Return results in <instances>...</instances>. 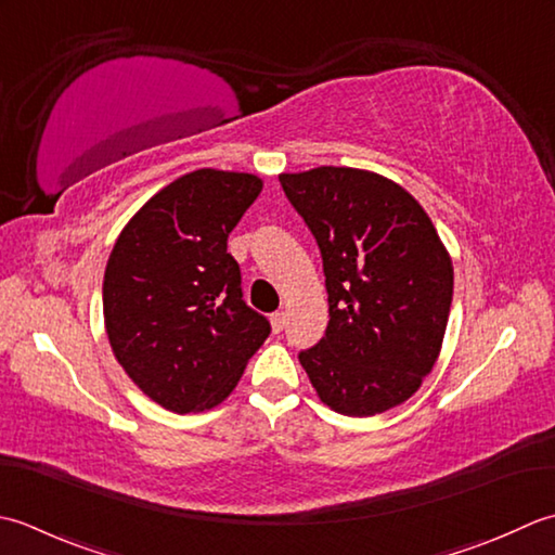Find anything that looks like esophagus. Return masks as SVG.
Instances as JSON below:
<instances>
[{
  "label": "esophagus",
  "instance_id": "esophagus-1",
  "mask_svg": "<svg viewBox=\"0 0 555 555\" xmlns=\"http://www.w3.org/2000/svg\"><path fill=\"white\" fill-rule=\"evenodd\" d=\"M285 321H287L285 311H275L273 315H270V325H273V333H280L282 327H285Z\"/></svg>",
  "mask_w": 555,
  "mask_h": 555
}]
</instances>
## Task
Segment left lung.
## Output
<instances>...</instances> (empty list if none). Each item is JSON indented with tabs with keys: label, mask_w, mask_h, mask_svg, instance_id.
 <instances>
[{
	"label": "left lung",
	"mask_w": 555,
	"mask_h": 555,
	"mask_svg": "<svg viewBox=\"0 0 555 555\" xmlns=\"http://www.w3.org/2000/svg\"><path fill=\"white\" fill-rule=\"evenodd\" d=\"M321 248L331 321L299 352L323 404L373 416L420 390L443 345L452 261L412 194L376 172L315 167L280 175Z\"/></svg>",
	"instance_id": "8db88e82"
}]
</instances>
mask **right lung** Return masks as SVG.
Returning <instances> with one entry per match:
<instances>
[{
  "label": "right lung",
  "mask_w": 555,
  "mask_h": 555,
  "mask_svg": "<svg viewBox=\"0 0 555 555\" xmlns=\"http://www.w3.org/2000/svg\"><path fill=\"white\" fill-rule=\"evenodd\" d=\"M256 175L196 169L127 222L105 268V327L121 369L153 402L189 414L220 404L270 335L242 299L228 236L261 194Z\"/></svg>",
  "instance_id": "obj_1"
}]
</instances>
